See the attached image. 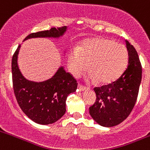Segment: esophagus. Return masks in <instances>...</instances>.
<instances>
[{
    "label": "esophagus",
    "mask_w": 150,
    "mask_h": 150,
    "mask_svg": "<svg viewBox=\"0 0 150 150\" xmlns=\"http://www.w3.org/2000/svg\"><path fill=\"white\" fill-rule=\"evenodd\" d=\"M78 90H79L80 91H86V87H84V86H83L81 85V84H78Z\"/></svg>",
    "instance_id": "1"
}]
</instances>
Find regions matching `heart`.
Listing matches in <instances>:
<instances>
[{
  "mask_svg": "<svg viewBox=\"0 0 150 150\" xmlns=\"http://www.w3.org/2000/svg\"><path fill=\"white\" fill-rule=\"evenodd\" d=\"M128 60L127 51L122 45L108 39L87 40L68 53V68L74 77H79L88 69V81L109 83L120 77Z\"/></svg>",
  "mask_w": 150,
  "mask_h": 150,
  "instance_id": "b5f03b06",
  "label": "heart"
}]
</instances>
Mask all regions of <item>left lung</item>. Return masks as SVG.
Listing matches in <instances>:
<instances>
[{
    "instance_id": "8db88e82",
    "label": "left lung",
    "mask_w": 150,
    "mask_h": 150,
    "mask_svg": "<svg viewBox=\"0 0 150 150\" xmlns=\"http://www.w3.org/2000/svg\"><path fill=\"white\" fill-rule=\"evenodd\" d=\"M128 66L121 76L111 83L94 88L95 103L89 114L100 125L114 127L122 122L133 110L142 81V69L136 49L125 40Z\"/></svg>"
}]
</instances>
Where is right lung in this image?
Instances as JSON below:
<instances>
[{
  "mask_svg": "<svg viewBox=\"0 0 150 150\" xmlns=\"http://www.w3.org/2000/svg\"><path fill=\"white\" fill-rule=\"evenodd\" d=\"M67 30V26L52 28L48 30L36 32L26 36L31 38L59 39ZM21 45L18 46L11 60V72L14 92L24 114L40 125L53 124L66 112V100L70 93L76 91L78 83L72 75L59 67L50 78L41 82L26 79L19 68L17 59Z\"/></svg>",
  "mask_w": 150,
  "mask_h": 150,
  "instance_id": "obj_1",
  "label": "right lung"
}]
</instances>
